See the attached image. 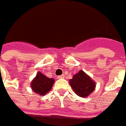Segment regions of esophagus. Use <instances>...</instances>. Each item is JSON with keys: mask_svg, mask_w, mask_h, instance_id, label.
Listing matches in <instances>:
<instances>
[{"mask_svg": "<svg viewBox=\"0 0 126 126\" xmlns=\"http://www.w3.org/2000/svg\"><path fill=\"white\" fill-rule=\"evenodd\" d=\"M64 75H61L57 76V79H64Z\"/></svg>", "mask_w": 126, "mask_h": 126, "instance_id": "esophagus-1", "label": "esophagus"}]
</instances>
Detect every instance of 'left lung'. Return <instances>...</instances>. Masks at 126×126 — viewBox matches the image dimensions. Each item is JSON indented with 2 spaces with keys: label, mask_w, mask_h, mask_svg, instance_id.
Returning a JSON list of instances; mask_svg holds the SVG:
<instances>
[{
  "label": "left lung",
  "mask_w": 126,
  "mask_h": 126,
  "mask_svg": "<svg viewBox=\"0 0 126 126\" xmlns=\"http://www.w3.org/2000/svg\"><path fill=\"white\" fill-rule=\"evenodd\" d=\"M69 84L74 93L81 97L89 96L95 88V82L83 71L80 70L69 80Z\"/></svg>",
  "instance_id": "left-lung-1"
}]
</instances>
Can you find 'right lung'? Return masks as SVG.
Masks as SVG:
<instances>
[{"label": "right lung", "instance_id": "add662e5", "mask_svg": "<svg viewBox=\"0 0 126 126\" xmlns=\"http://www.w3.org/2000/svg\"><path fill=\"white\" fill-rule=\"evenodd\" d=\"M54 83L55 80L53 79H50L41 72H38L36 76L32 80L31 87L34 93L43 96L50 91Z\"/></svg>", "mask_w": 126, "mask_h": 126}]
</instances>
